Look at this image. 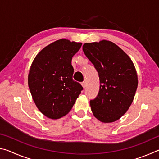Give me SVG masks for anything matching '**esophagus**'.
Returning a JSON list of instances; mask_svg holds the SVG:
<instances>
[{"mask_svg":"<svg viewBox=\"0 0 159 159\" xmlns=\"http://www.w3.org/2000/svg\"><path fill=\"white\" fill-rule=\"evenodd\" d=\"M81 85H82V86H83V88H85L86 87V83H85V82H84V81L81 83Z\"/></svg>","mask_w":159,"mask_h":159,"instance_id":"esophagus-1","label":"esophagus"}]
</instances>
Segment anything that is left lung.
<instances>
[{"label": "left lung", "instance_id": "1", "mask_svg": "<svg viewBox=\"0 0 159 159\" xmlns=\"http://www.w3.org/2000/svg\"><path fill=\"white\" fill-rule=\"evenodd\" d=\"M83 50L100 80L98 95L90 102L93 114L102 123L114 122L133 101L138 85L135 67L127 54L109 41L86 43Z\"/></svg>", "mask_w": 159, "mask_h": 159}]
</instances>
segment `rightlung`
Instances as JSON below:
<instances>
[{"mask_svg":"<svg viewBox=\"0 0 159 159\" xmlns=\"http://www.w3.org/2000/svg\"><path fill=\"white\" fill-rule=\"evenodd\" d=\"M81 43L61 39L37 54L28 75V85L37 108L45 116L58 119L71 111L83 87L73 80L72 57Z\"/></svg>","mask_w":159,"mask_h":159,"instance_id":"right-lung-1","label":"right lung"}]
</instances>
